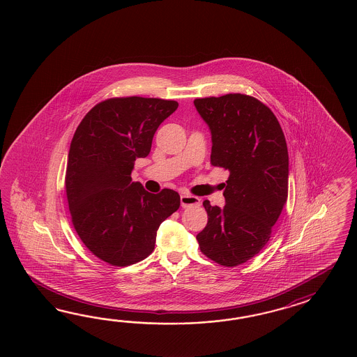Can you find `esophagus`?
I'll return each mask as SVG.
<instances>
[{
  "label": "esophagus",
  "instance_id": "1",
  "mask_svg": "<svg viewBox=\"0 0 357 357\" xmlns=\"http://www.w3.org/2000/svg\"><path fill=\"white\" fill-rule=\"evenodd\" d=\"M181 204L183 208L200 206V199L194 195L183 194L181 196Z\"/></svg>",
  "mask_w": 357,
  "mask_h": 357
}]
</instances>
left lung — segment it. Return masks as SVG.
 Returning a JSON list of instances; mask_svg holds the SVG:
<instances>
[{"label": "left lung", "instance_id": "8db88e82", "mask_svg": "<svg viewBox=\"0 0 357 357\" xmlns=\"http://www.w3.org/2000/svg\"><path fill=\"white\" fill-rule=\"evenodd\" d=\"M194 103L212 133V166L230 173L227 204L221 209L204 200L208 222L196 239L208 259L236 267L267 245L287 204V141L279 120L257 98L236 93Z\"/></svg>", "mask_w": 357, "mask_h": 357}]
</instances>
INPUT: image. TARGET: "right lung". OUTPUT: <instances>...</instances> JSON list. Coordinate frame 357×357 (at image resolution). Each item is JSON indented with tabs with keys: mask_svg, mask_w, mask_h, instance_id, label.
Returning a JSON list of instances; mask_svg holds the SVG:
<instances>
[{
	"mask_svg": "<svg viewBox=\"0 0 357 357\" xmlns=\"http://www.w3.org/2000/svg\"><path fill=\"white\" fill-rule=\"evenodd\" d=\"M178 102L108 98L91 108L70 142L65 190L75 230L87 249L111 266L148 258L157 230L181 206L170 188L151 194L132 182L136 158L149 154L153 136Z\"/></svg>",
	"mask_w": 357,
	"mask_h": 357,
	"instance_id": "add662e5",
	"label": "right lung"
}]
</instances>
